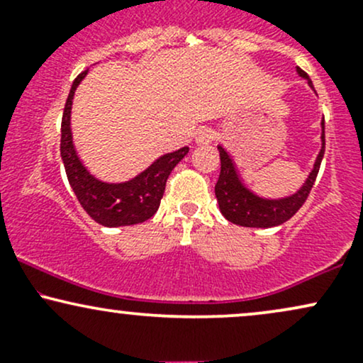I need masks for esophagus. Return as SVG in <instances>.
<instances>
[{
  "instance_id": "34e87169",
  "label": "esophagus",
  "mask_w": 363,
  "mask_h": 363,
  "mask_svg": "<svg viewBox=\"0 0 363 363\" xmlns=\"http://www.w3.org/2000/svg\"><path fill=\"white\" fill-rule=\"evenodd\" d=\"M215 138V131L210 128H199L198 131H196V143L199 145H206L210 143L211 140Z\"/></svg>"
}]
</instances>
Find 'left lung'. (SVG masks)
Returning <instances> with one entry per match:
<instances>
[{"label": "left lung", "mask_w": 363, "mask_h": 363, "mask_svg": "<svg viewBox=\"0 0 363 363\" xmlns=\"http://www.w3.org/2000/svg\"><path fill=\"white\" fill-rule=\"evenodd\" d=\"M298 74L306 80H309V85L312 86V82L303 69L297 68ZM324 121H323V148H320L318 160H315L314 169L309 174V179L302 189L297 193L289 196L283 199H264L259 198L249 191L247 187L242 184L239 174H237L234 162H232L230 155L222 147H218L220 152V177L215 184V194L216 201H218L220 211L228 222L235 225H242V227H256V228H269L277 227V225L285 223L291 216L301 210L306 199L309 198L312 186H314L315 177H318L320 160L324 157Z\"/></svg>", "instance_id": "8db88e82"}]
</instances>
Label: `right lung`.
Instances as JSON below:
<instances>
[{"mask_svg": "<svg viewBox=\"0 0 363 363\" xmlns=\"http://www.w3.org/2000/svg\"><path fill=\"white\" fill-rule=\"evenodd\" d=\"M86 72L89 69L74 78L61 119V158L69 186L77 194L83 210L104 227L143 223L145 220L152 218L157 213L165 191V182H167L172 169L187 155L189 148L184 147L177 152L160 157L145 172H141L131 181L123 182V184H109V182L95 179L83 167L80 158L74 152L72 128H69L74 90H77L78 83L85 78Z\"/></svg>", "mask_w": 363, "mask_h": 363, "instance_id": "right-lung-1", "label": "right lung"}]
</instances>
